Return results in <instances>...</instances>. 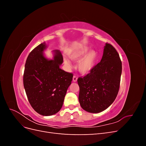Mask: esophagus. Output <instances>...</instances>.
Wrapping results in <instances>:
<instances>
[{
	"label": "esophagus",
	"instance_id": "1",
	"mask_svg": "<svg viewBox=\"0 0 146 146\" xmlns=\"http://www.w3.org/2000/svg\"><path fill=\"white\" fill-rule=\"evenodd\" d=\"M77 76H74V77H73V82H77Z\"/></svg>",
	"mask_w": 146,
	"mask_h": 146
}]
</instances>
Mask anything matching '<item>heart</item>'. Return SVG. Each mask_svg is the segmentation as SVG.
Instances as JSON below:
<instances>
[{"instance_id":"1","label":"heart","mask_w":146,"mask_h":146,"mask_svg":"<svg viewBox=\"0 0 146 146\" xmlns=\"http://www.w3.org/2000/svg\"><path fill=\"white\" fill-rule=\"evenodd\" d=\"M88 51H89V48L83 47L70 55V58L74 61H78L83 58L79 61L78 69L79 72L83 74L89 73L94 68L98 56L95 50H91L88 53ZM64 63L68 67L70 66V61L67 58L64 59Z\"/></svg>"}]
</instances>
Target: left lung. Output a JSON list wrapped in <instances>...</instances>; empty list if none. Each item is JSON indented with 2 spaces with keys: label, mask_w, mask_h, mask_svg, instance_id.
I'll return each mask as SVG.
<instances>
[{
  "label": "left lung",
  "mask_w": 146,
  "mask_h": 146,
  "mask_svg": "<svg viewBox=\"0 0 146 146\" xmlns=\"http://www.w3.org/2000/svg\"><path fill=\"white\" fill-rule=\"evenodd\" d=\"M121 73L122 62L119 54L107 42L101 61L90 73L77 80L81 107L92 113H100L109 107L118 94Z\"/></svg>",
  "instance_id": "obj_1"
}]
</instances>
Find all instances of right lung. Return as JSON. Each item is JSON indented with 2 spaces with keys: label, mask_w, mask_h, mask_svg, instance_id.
Returning <instances> with one entry per match:
<instances>
[{
  "label": "right lung",
  "mask_w": 146,
  "mask_h": 146,
  "mask_svg": "<svg viewBox=\"0 0 146 146\" xmlns=\"http://www.w3.org/2000/svg\"><path fill=\"white\" fill-rule=\"evenodd\" d=\"M43 42L31 52L26 60L23 76L24 89L32 108L42 116H51L62 107L73 74L60 68L63 58L58 50H54L53 60L43 55Z\"/></svg>",
  "instance_id": "add662e5"
}]
</instances>
